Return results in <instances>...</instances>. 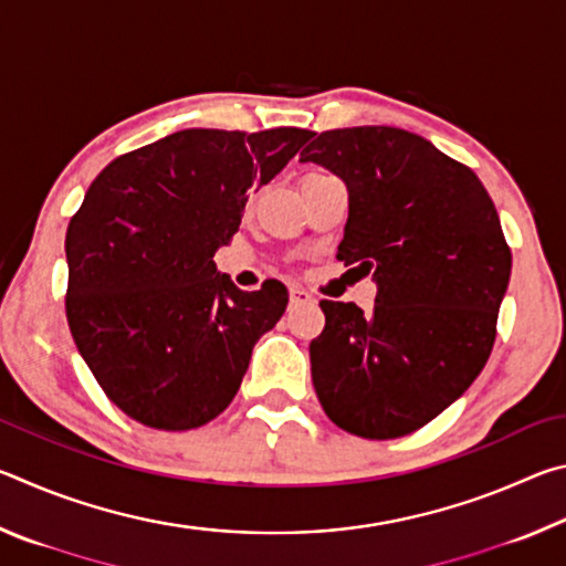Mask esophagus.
Instances as JSON below:
<instances>
[{
  "instance_id": "34e87169",
  "label": "esophagus",
  "mask_w": 566,
  "mask_h": 566,
  "mask_svg": "<svg viewBox=\"0 0 566 566\" xmlns=\"http://www.w3.org/2000/svg\"><path fill=\"white\" fill-rule=\"evenodd\" d=\"M312 294L300 290V286H292L290 290V306H302V304H312Z\"/></svg>"
}]
</instances>
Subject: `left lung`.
<instances>
[{"mask_svg": "<svg viewBox=\"0 0 566 566\" xmlns=\"http://www.w3.org/2000/svg\"><path fill=\"white\" fill-rule=\"evenodd\" d=\"M300 161L344 181L337 260L377 284L371 312L319 302L327 324L310 344L314 389L344 432L411 434L490 359L512 274L494 202L472 169L397 127L322 132Z\"/></svg>", "mask_w": 566, "mask_h": 566, "instance_id": "left-lung-1", "label": "left lung"}]
</instances>
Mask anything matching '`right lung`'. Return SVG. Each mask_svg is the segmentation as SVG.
<instances>
[{
  "instance_id": "obj_1",
  "label": "right lung",
  "mask_w": 566,
  "mask_h": 566,
  "mask_svg": "<svg viewBox=\"0 0 566 566\" xmlns=\"http://www.w3.org/2000/svg\"><path fill=\"white\" fill-rule=\"evenodd\" d=\"M310 132L181 129L114 159L66 227V322L124 415L185 432L229 407L254 344L286 310L284 284L242 292L214 252L247 191L280 175Z\"/></svg>"
}]
</instances>
